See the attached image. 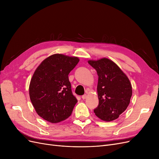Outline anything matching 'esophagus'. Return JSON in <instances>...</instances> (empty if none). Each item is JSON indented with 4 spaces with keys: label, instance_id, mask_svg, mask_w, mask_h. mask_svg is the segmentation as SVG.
Here are the masks:
<instances>
[{
    "label": "esophagus",
    "instance_id": "obj_1",
    "mask_svg": "<svg viewBox=\"0 0 159 159\" xmlns=\"http://www.w3.org/2000/svg\"><path fill=\"white\" fill-rule=\"evenodd\" d=\"M86 98H87V95H86V94H85V95H84L81 96V98H82L83 99H86Z\"/></svg>",
    "mask_w": 159,
    "mask_h": 159
}]
</instances>
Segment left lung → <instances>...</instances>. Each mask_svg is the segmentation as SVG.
<instances>
[{
	"instance_id": "left-lung-1",
	"label": "left lung",
	"mask_w": 159,
	"mask_h": 159,
	"mask_svg": "<svg viewBox=\"0 0 159 159\" xmlns=\"http://www.w3.org/2000/svg\"><path fill=\"white\" fill-rule=\"evenodd\" d=\"M98 75L99 105L96 116L104 121L117 119L127 108L132 96V86L126 74L114 61L106 57L88 60Z\"/></svg>"
}]
</instances>
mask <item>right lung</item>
<instances>
[{"label": "right lung", "instance_id": "right-lung-1", "mask_svg": "<svg viewBox=\"0 0 159 159\" xmlns=\"http://www.w3.org/2000/svg\"><path fill=\"white\" fill-rule=\"evenodd\" d=\"M78 57L53 54L43 60L34 73L29 95L36 112L52 123L68 118L78 100L72 94L68 75L78 64Z\"/></svg>", "mask_w": 159, "mask_h": 159}]
</instances>
